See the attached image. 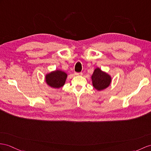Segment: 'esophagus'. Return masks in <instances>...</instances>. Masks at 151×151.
I'll return each instance as SVG.
<instances>
[{
  "mask_svg": "<svg viewBox=\"0 0 151 151\" xmlns=\"http://www.w3.org/2000/svg\"><path fill=\"white\" fill-rule=\"evenodd\" d=\"M74 74H75V76H81V75H83V73L82 72H75Z\"/></svg>",
  "mask_w": 151,
  "mask_h": 151,
  "instance_id": "34e87169",
  "label": "esophagus"
}]
</instances>
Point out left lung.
Returning a JSON list of instances; mask_svg holds the SVG:
<instances>
[{
    "label": "left lung",
    "mask_w": 151,
    "mask_h": 151,
    "mask_svg": "<svg viewBox=\"0 0 151 151\" xmlns=\"http://www.w3.org/2000/svg\"><path fill=\"white\" fill-rule=\"evenodd\" d=\"M91 80L93 87L98 91H101L108 88L111 82V78L108 73L96 68L91 76Z\"/></svg>",
    "instance_id": "8db88e82"
}]
</instances>
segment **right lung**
<instances>
[{
	"label": "right lung",
	"instance_id": "right-lung-1",
	"mask_svg": "<svg viewBox=\"0 0 151 151\" xmlns=\"http://www.w3.org/2000/svg\"><path fill=\"white\" fill-rule=\"evenodd\" d=\"M67 78V73L60 70H56L46 74L45 82L50 87L60 88L64 85Z\"/></svg>",
	"mask_w": 151,
	"mask_h": 151
}]
</instances>
